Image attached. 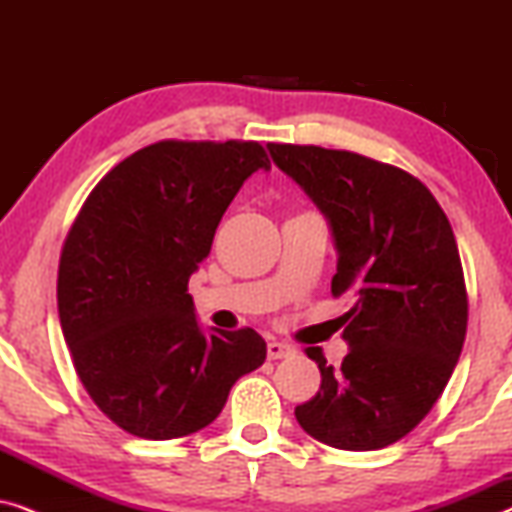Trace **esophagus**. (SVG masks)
Returning <instances> with one entry per match:
<instances>
[{"label":"esophagus","mask_w":512,"mask_h":512,"mask_svg":"<svg viewBox=\"0 0 512 512\" xmlns=\"http://www.w3.org/2000/svg\"><path fill=\"white\" fill-rule=\"evenodd\" d=\"M291 354H293V347L286 345V342H277V340L268 342V359L277 361V359H286V356Z\"/></svg>","instance_id":"obj_1"}]
</instances>
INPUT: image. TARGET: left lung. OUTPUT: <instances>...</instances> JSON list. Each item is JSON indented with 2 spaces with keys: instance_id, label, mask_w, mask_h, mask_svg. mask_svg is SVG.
<instances>
[{
  "instance_id": "1",
  "label": "left lung",
  "mask_w": 512,
  "mask_h": 512,
  "mask_svg": "<svg viewBox=\"0 0 512 512\" xmlns=\"http://www.w3.org/2000/svg\"><path fill=\"white\" fill-rule=\"evenodd\" d=\"M268 149L331 223V293L354 298L342 366L305 349L321 387L296 419L319 443L380 450L429 415L464 347L468 298L452 226L429 188L394 165L321 146Z\"/></svg>"
}]
</instances>
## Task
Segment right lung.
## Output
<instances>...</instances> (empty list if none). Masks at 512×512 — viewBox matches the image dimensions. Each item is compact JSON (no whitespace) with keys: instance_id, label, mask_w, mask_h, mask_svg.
<instances>
[{"instance_id":"add662e5","label":"right lung","mask_w":512,"mask_h":512,"mask_svg":"<svg viewBox=\"0 0 512 512\" xmlns=\"http://www.w3.org/2000/svg\"><path fill=\"white\" fill-rule=\"evenodd\" d=\"M256 170L258 142L144 146L102 177L69 228L58 312L76 375L116 426L170 440L212 424L230 387L265 361L254 328L205 333L188 279Z\"/></svg>"}]
</instances>
